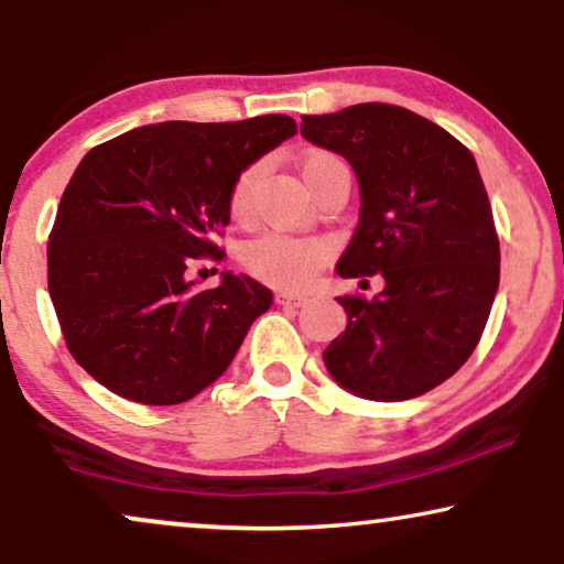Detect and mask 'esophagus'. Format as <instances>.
<instances>
[{"instance_id": "1", "label": "esophagus", "mask_w": 564, "mask_h": 564, "mask_svg": "<svg viewBox=\"0 0 564 564\" xmlns=\"http://www.w3.org/2000/svg\"><path fill=\"white\" fill-rule=\"evenodd\" d=\"M276 303L280 305H288V307H300L307 303V295L303 292H290V290H280L276 292Z\"/></svg>"}]
</instances>
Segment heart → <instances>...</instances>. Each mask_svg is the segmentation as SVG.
<instances>
[{
  "mask_svg": "<svg viewBox=\"0 0 564 564\" xmlns=\"http://www.w3.org/2000/svg\"><path fill=\"white\" fill-rule=\"evenodd\" d=\"M328 161L338 159L323 151L311 153V156L303 161V176L311 174L315 166L328 164ZM264 161H253V164L246 166L243 172L236 176L228 197L230 215H234L236 220H246L251 215L253 192H257V184L261 180V174H264ZM328 253L330 246L326 241H321V238L267 230V234H259L243 246L241 261L253 276H259V280L274 284V288L295 290L305 288V284L318 274V269L326 264Z\"/></svg>",
  "mask_w": 564,
  "mask_h": 564,
  "instance_id": "1",
  "label": "heart"
}]
</instances>
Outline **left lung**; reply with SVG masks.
Returning a JSON list of instances; mask_svg holds the SVG:
<instances>
[{
    "instance_id": "obj_1",
    "label": "left lung",
    "mask_w": 564,
    "mask_h": 564,
    "mask_svg": "<svg viewBox=\"0 0 564 564\" xmlns=\"http://www.w3.org/2000/svg\"><path fill=\"white\" fill-rule=\"evenodd\" d=\"M300 133L349 161L359 182V223L336 272L384 280L372 300L338 297L349 323L323 351L326 369L359 398H419L469 359L498 292L500 246L475 156L436 122L382 102L305 115Z\"/></svg>"
}]
</instances>
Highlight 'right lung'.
I'll return each instance as SVG.
<instances>
[{
    "label": "right lung",
    "instance_id": "1",
    "mask_svg": "<svg viewBox=\"0 0 564 564\" xmlns=\"http://www.w3.org/2000/svg\"><path fill=\"white\" fill-rule=\"evenodd\" d=\"M295 133L288 115L169 120L82 159L48 236V292L68 351L99 384L176 405L226 372L272 292L234 272L197 290L187 267L223 257L213 238L236 176Z\"/></svg>",
    "mask_w": 564,
    "mask_h": 564
}]
</instances>
